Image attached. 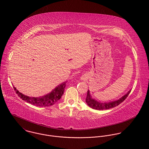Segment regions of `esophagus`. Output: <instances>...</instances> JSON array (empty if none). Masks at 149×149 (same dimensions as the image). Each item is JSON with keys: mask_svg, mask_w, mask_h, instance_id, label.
Listing matches in <instances>:
<instances>
[{"mask_svg": "<svg viewBox=\"0 0 149 149\" xmlns=\"http://www.w3.org/2000/svg\"><path fill=\"white\" fill-rule=\"evenodd\" d=\"M86 76H85V75H84V76H81V80H85V79H86Z\"/></svg>", "mask_w": 149, "mask_h": 149, "instance_id": "34e87169", "label": "esophagus"}]
</instances>
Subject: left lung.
I'll list each match as a JSON object with an SVG mask.
<instances>
[{"label": "left lung", "instance_id": "1", "mask_svg": "<svg viewBox=\"0 0 149 149\" xmlns=\"http://www.w3.org/2000/svg\"><path fill=\"white\" fill-rule=\"evenodd\" d=\"M130 92H131V90L129 91L125 95H124L123 97H122L119 100H115L113 102H108V103H101V102H97V101L95 100V99H92L90 95L89 91L88 90L85 102L87 103L88 106L90 107L91 108H92L93 109H97V110L107 109L112 108H113L119 105L121 103H122L127 98V97L128 95L130 94Z\"/></svg>", "mask_w": 149, "mask_h": 149}]
</instances>
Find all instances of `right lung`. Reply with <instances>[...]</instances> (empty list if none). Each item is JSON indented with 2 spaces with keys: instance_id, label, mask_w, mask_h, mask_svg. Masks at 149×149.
Segmentation results:
<instances>
[{
  "instance_id": "add662e5",
  "label": "right lung",
  "mask_w": 149,
  "mask_h": 149,
  "mask_svg": "<svg viewBox=\"0 0 149 149\" xmlns=\"http://www.w3.org/2000/svg\"><path fill=\"white\" fill-rule=\"evenodd\" d=\"M66 82L65 81L56 86L49 93L40 97H29L19 92L15 87H14L16 93L24 101L38 107L50 106L58 101L64 93Z\"/></svg>"
}]
</instances>
